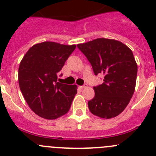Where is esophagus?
<instances>
[{
	"label": "esophagus",
	"mask_w": 156,
	"mask_h": 156,
	"mask_svg": "<svg viewBox=\"0 0 156 156\" xmlns=\"http://www.w3.org/2000/svg\"><path fill=\"white\" fill-rule=\"evenodd\" d=\"M87 87V84H84V85L80 86V88H81V89H83V88H85V87Z\"/></svg>",
	"instance_id": "34e87169"
}]
</instances>
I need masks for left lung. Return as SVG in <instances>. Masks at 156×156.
<instances>
[{"mask_svg":"<svg viewBox=\"0 0 156 156\" xmlns=\"http://www.w3.org/2000/svg\"><path fill=\"white\" fill-rule=\"evenodd\" d=\"M91 64L95 75L103 74V83L94 87L88 101L92 114L103 119L119 115L128 105L136 86L137 65L132 51L113 39L97 38L77 45Z\"/></svg>","mask_w":156,"mask_h":156,"instance_id":"8db88e82","label":"left lung"}]
</instances>
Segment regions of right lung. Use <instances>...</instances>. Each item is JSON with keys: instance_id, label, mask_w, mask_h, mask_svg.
<instances>
[{"instance_id": "1", "label": "right lung", "mask_w": 156, "mask_h": 156, "mask_svg": "<svg viewBox=\"0 0 156 156\" xmlns=\"http://www.w3.org/2000/svg\"><path fill=\"white\" fill-rule=\"evenodd\" d=\"M75 45L45 41L31 47L19 68L20 90L31 109L45 119H56L66 114L77 94L76 85L57 81Z\"/></svg>"}]
</instances>
